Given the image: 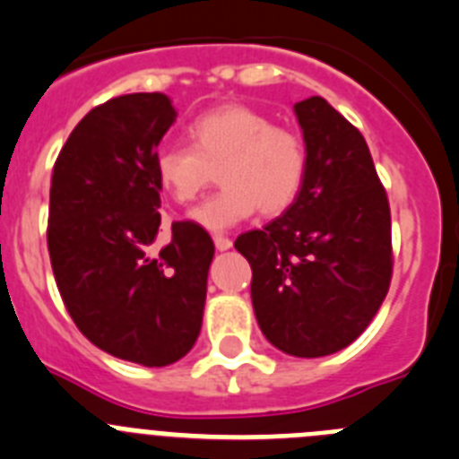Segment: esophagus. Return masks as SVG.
<instances>
[{
  "label": "esophagus",
  "mask_w": 459,
  "mask_h": 459,
  "mask_svg": "<svg viewBox=\"0 0 459 459\" xmlns=\"http://www.w3.org/2000/svg\"><path fill=\"white\" fill-rule=\"evenodd\" d=\"M213 243H216V248L221 250V253H222V250L232 248V241H230L227 237H221V234H218V237H213Z\"/></svg>",
  "instance_id": "obj_1"
}]
</instances>
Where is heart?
Listing matches in <instances>:
<instances>
[{"instance_id":"heart-1","label":"heart","mask_w":459,"mask_h":459,"mask_svg":"<svg viewBox=\"0 0 459 459\" xmlns=\"http://www.w3.org/2000/svg\"><path fill=\"white\" fill-rule=\"evenodd\" d=\"M190 147L168 144L153 156V174L174 202L190 204L218 169L216 195L190 211L209 232H227L262 211L278 216L296 202L306 181V142L291 128L241 103H227L195 117Z\"/></svg>"}]
</instances>
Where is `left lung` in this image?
Segmentation results:
<instances>
[{"mask_svg": "<svg viewBox=\"0 0 459 459\" xmlns=\"http://www.w3.org/2000/svg\"><path fill=\"white\" fill-rule=\"evenodd\" d=\"M307 169L294 204L234 248L253 269L262 333L299 359L354 342L386 299L393 273L391 209L370 149L322 96L294 105Z\"/></svg>", "mask_w": 459, "mask_h": 459, "instance_id": "obj_1", "label": "left lung"}]
</instances>
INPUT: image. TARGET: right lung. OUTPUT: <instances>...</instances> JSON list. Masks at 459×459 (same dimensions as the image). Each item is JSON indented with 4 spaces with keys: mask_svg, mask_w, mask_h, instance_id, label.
Masks as SVG:
<instances>
[{
    "mask_svg": "<svg viewBox=\"0 0 459 459\" xmlns=\"http://www.w3.org/2000/svg\"><path fill=\"white\" fill-rule=\"evenodd\" d=\"M177 121L165 93L93 108L59 152L48 250L68 315L99 350L147 368L184 359L200 335L213 241L204 227H160L153 156Z\"/></svg>",
    "mask_w": 459,
    "mask_h": 459,
    "instance_id": "right-lung-1",
    "label": "right lung"
}]
</instances>
